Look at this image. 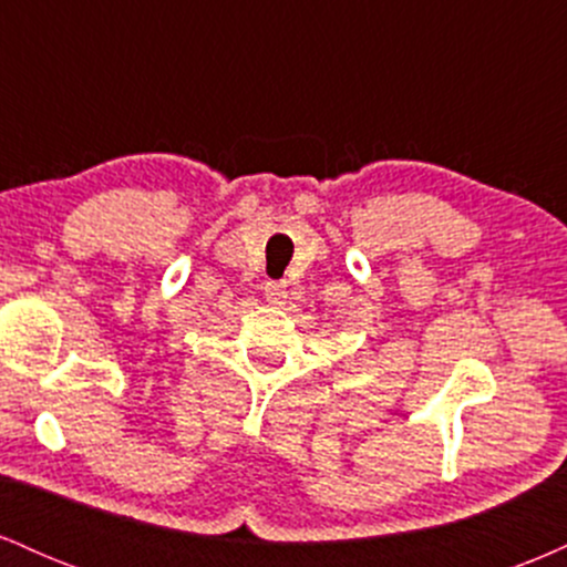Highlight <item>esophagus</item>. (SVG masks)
<instances>
[{
    "label": "esophagus",
    "instance_id": "obj_1",
    "mask_svg": "<svg viewBox=\"0 0 567 567\" xmlns=\"http://www.w3.org/2000/svg\"><path fill=\"white\" fill-rule=\"evenodd\" d=\"M264 296L269 303H282L285 298H288V285L279 282V279H269V282L264 285Z\"/></svg>",
    "mask_w": 567,
    "mask_h": 567
}]
</instances>
